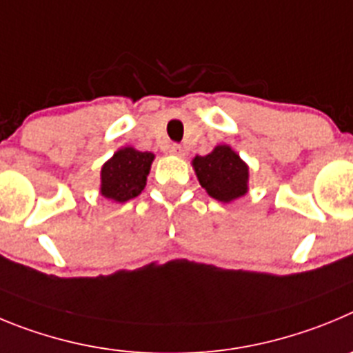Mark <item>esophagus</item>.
Instances as JSON below:
<instances>
[{
    "mask_svg": "<svg viewBox=\"0 0 353 353\" xmlns=\"http://www.w3.org/2000/svg\"><path fill=\"white\" fill-rule=\"evenodd\" d=\"M169 153L170 154H176V157H183V154H184V148H183V145H179V144H172L169 148Z\"/></svg>",
    "mask_w": 353,
    "mask_h": 353,
    "instance_id": "1",
    "label": "esophagus"
}]
</instances>
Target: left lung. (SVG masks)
<instances>
[{"mask_svg":"<svg viewBox=\"0 0 353 353\" xmlns=\"http://www.w3.org/2000/svg\"><path fill=\"white\" fill-rule=\"evenodd\" d=\"M202 188L220 202H232L248 192V167L228 145H218L208 157L193 160Z\"/></svg>","mask_w":353,"mask_h":353,"instance_id":"8db88e82","label":"left lung"}]
</instances>
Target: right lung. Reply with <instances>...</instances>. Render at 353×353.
I'll return each instance as SVG.
<instances>
[{
	"instance_id": "right-lung-1",
	"label": "right lung",
	"mask_w": 353,
	"mask_h": 353,
	"mask_svg": "<svg viewBox=\"0 0 353 353\" xmlns=\"http://www.w3.org/2000/svg\"><path fill=\"white\" fill-rule=\"evenodd\" d=\"M153 153L137 151L133 148L119 149L101 167V195L116 202H126L141 195L145 186Z\"/></svg>"
}]
</instances>
